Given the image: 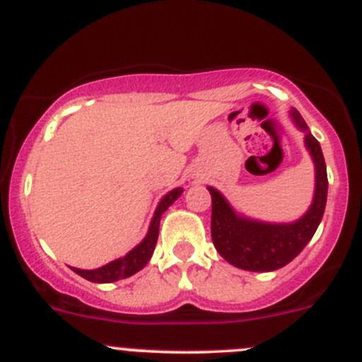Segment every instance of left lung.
<instances>
[{
  "label": "left lung",
  "mask_w": 362,
  "mask_h": 362,
  "mask_svg": "<svg viewBox=\"0 0 362 362\" xmlns=\"http://www.w3.org/2000/svg\"><path fill=\"white\" fill-rule=\"evenodd\" d=\"M291 117L305 131V145L315 164V194L308 211L291 224H268L235 214L224 196L214 187L211 194V240L218 254L240 269L275 272L291 261L312 240L322 221L327 199V171L320 144L312 136L301 113L296 108Z\"/></svg>",
  "instance_id": "left-lung-1"
}]
</instances>
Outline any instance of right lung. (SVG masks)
Masks as SVG:
<instances>
[{"label": "right lung", "instance_id": "obj_1", "mask_svg": "<svg viewBox=\"0 0 362 362\" xmlns=\"http://www.w3.org/2000/svg\"><path fill=\"white\" fill-rule=\"evenodd\" d=\"M184 192V189L177 187L173 191L168 192L160 203L156 208V214L152 217L151 228H148L147 236L144 238V242L140 245L134 247L133 250L127 252L124 257L115 259V261L108 262V264L101 266L98 269H78V268H71L76 275L83 276L89 282H96V284H108V282H115V280L120 279H127V276L134 275L136 272H140L152 257V252L156 249V243H158V236H159V222H160V215L168 210L170 204L175 203V199Z\"/></svg>", "mask_w": 362, "mask_h": 362}]
</instances>
